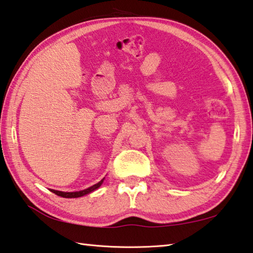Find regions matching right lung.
<instances>
[{
    "label": "right lung",
    "instance_id": "right-lung-1",
    "mask_svg": "<svg viewBox=\"0 0 253 253\" xmlns=\"http://www.w3.org/2000/svg\"><path fill=\"white\" fill-rule=\"evenodd\" d=\"M103 181H104V179H102V180L96 183V185L87 188V189L82 190V191H75V192H64V191H58V190H50V191L54 192L55 195H57L59 197H63V198H79V197L85 196L87 194H89V192L94 191L95 189H97V188H99L100 185H102Z\"/></svg>",
    "mask_w": 253,
    "mask_h": 253
}]
</instances>
